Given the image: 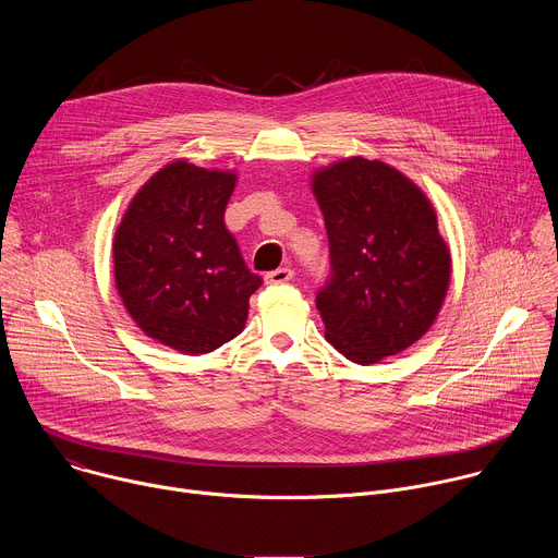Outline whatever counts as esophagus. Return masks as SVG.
<instances>
[{"mask_svg": "<svg viewBox=\"0 0 558 558\" xmlns=\"http://www.w3.org/2000/svg\"><path fill=\"white\" fill-rule=\"evenodd\" d=\"M291 278H293V269H289V267H280V269L269 271V274L265 276L267 284H284V282H289Z\"/></svg>", "mask_w": 558, "mask_h": 558, "instance_id": "esophagus-1", "label": "esophagus"}]
</instances>
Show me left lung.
<instances>
[{"mask_svg":"<svg viewBox=\"0 0 558 558\" xmlns=\"http://www.w3.org/2000/svg\"><path fill=\"white\" fill-rule=\"evenodd\" d=\"M331 278L315 300L325 338L347 360L375 364L415 344L450 284V250L428 196L400 170L351 156L315 170Z\"/></svg>","mask_w":558,"mask_h":558,"instance_id":"left-lung-1","label":"left lung"}]
</instances>
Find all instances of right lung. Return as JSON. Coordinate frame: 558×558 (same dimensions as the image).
I'll list each match as a JSON object with an SVG mask.
<instances>
[{
	"label": "right lung",
	"instance_id": "add662e5",
	"mask_svg": "<svg viewBox=\"0 0 558 558\" xmlns=\"http://www.w3.org/2000/svg\"><path fill=\"white\" fill-rule=\"evenodd\" d=\"M233 170L172 161L130 201L112 256L119 298L136 327L185 355H203L245 329L263 284L225 227Z\"/></svg>",
	"mask_w": 558,
	"mask_h": 558
}]
</instances>
